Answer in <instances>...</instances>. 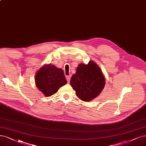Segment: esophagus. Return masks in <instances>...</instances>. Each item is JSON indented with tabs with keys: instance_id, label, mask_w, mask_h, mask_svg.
<instances>
[{
	"instance_id": "34e87169",
	"label": "esophagus",
	"mask_w": 146,
	"mask_h": 146,
	"mask_svg": "<svg viewBox=\"0 0 146 146\" xmlns=\"http://www.w3.org/2000/svg\"><path fill=\"white\" fill-rule=\"evenodd\" d=\"M70 78H71V76H66V79H67V80L68 82H70Z\"/></svg>"
}]
</instances>
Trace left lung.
<instances>
[{"mask_svg": "<svg viewBox=\"0 0 146 146\" xmlns=\"http://www.w3.org/2000/svg\"><path fill=\"white\" fill-rule=\"evenodd\" d=\"M70 83L80 100L90 102L103 90L105 78L98 64L90 61L88 64L78 65L76 72L72 76Z\"/></svg>", "mask_w": 146, "mask_h": 146, "instance_id": "8db88e82", "label": "left lung"}]
</instances>
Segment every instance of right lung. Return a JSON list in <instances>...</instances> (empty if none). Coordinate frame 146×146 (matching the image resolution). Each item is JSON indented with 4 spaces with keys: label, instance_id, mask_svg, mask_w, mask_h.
Listing matches in <instances>:
<instances>
[{
    "label": "right lung",
    "instance_id": "right-lung-1",
    "mask_svg": "<svg viewBox=\"0 0 146 146\" xmlns=\"http://www.w3.org/2000/svg\"><path fill=\"white\" fill-rule=\"evenodd\" d=\"M35 81L37 88L46 97L55 94L67 83L63 70L52 64H46L38 70Z\"/></svg>",
    "mask_w": 146,
    "mask_h": 146
}]
</instances>
